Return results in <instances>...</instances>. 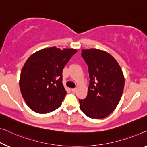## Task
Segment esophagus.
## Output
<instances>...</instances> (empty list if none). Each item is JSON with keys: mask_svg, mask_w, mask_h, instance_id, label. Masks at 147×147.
Instances as JSON below:
<instances>
[{"mask_svg": "<svg viewBox=\"0 0 147 147\" xmlns=\"http://www.w3.org/2000/svg\"><path fill=\"white\" fill-rule=\"evenodd\" d=\"M76 90H77L76 88H73V89H72V91H73V92H76Z\"/></svg>", "mask_w": 147, "mask_h": 147, "instance_id": "34e87169", "label": "esophagus"}]
</instances>
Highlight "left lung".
I'll return each instance as SVG.
<instances>
[{
  "mask_svg": "<svg viewBox=\"0 0 147 147\" xmlns=\"http://www.w3.org/2000/svg\"><path fill=\"white\" fill-rule=\"evenodd\" d=\"M90 81L87 96L79 99L80 108L91 119H103L113 113L121 100L125 86L123 71L115 58L96 49H82Z\"/></svg>",
  "mask_w": 147,
  "mask_h": 147,
  "instance_id": "8db88e82",
  "label": "left lung"
}]
</instances>
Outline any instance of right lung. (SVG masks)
I'll return each instance as SVG.
<instances>
[{
	"label": "right lung",
	"mask_w": 147,
	"mask_h": 147,
	"mask_svg": "<svg viewBox=\"0 0 147 147\" xmlns=\"http://www.w3.org/2000/svg\"><path fill=\"white\" fill-rule=\"evenodd\" d=\"M77 51L44 49L30 56L20 73L19 86L26 105L44 114L59 108L67 94L63 84V70Z\"/></svg>",
	"instance_id": "add662e5"
}]
</instances>
